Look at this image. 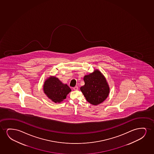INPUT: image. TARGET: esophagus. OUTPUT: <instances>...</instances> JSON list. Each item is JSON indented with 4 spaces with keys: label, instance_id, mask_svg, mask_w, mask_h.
<instances>
[{
    "label": "esophagus",
    "instance_id": "1",
    "mask_svg": "<svg viewBox=\"0 0 154 154\" xmlns=\"http://www.w3.org/2000/svg\"><path fill=\"white\" fill-rule=\"evenodd\" d=\"M73 89H74V90H75V91H77V90H78V87H74V88H73Z\"/></svg>",
    "mask_w": 154,
    "mask_h": 154
}]
</instances>
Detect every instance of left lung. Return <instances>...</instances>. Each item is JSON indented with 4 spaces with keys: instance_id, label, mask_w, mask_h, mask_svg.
I'll list each match as a JSON object with an SVG mask.
<instances>
[{
    "instance_id": "left-lung-1",
    "label": "left lung",
    "mask_w": 154,
    "mask_h": 154,
    "mask_svg": "<svg viewBox=\"0 0 154 154\" xmlns=\"http://www.w3.org/2000/svg\"><path fill=\"white\" fill-rule=\"evenodd\" d=\"M85 85L80 87L83 95L89 103L97 105L105 100L109 93V88L104 76L99 70L84 77Z\"/></svg>"
}]
</instances>
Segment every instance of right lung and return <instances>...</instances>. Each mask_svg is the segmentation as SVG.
I'll return each mask as SVG.
<instances>
[{"instance_id":"add662e5","label":"right lung","mask_w":154,"mask_h":154,"mask_svg":"<svg viewBox=\"0 0 154 154\" xmlns=\"http://www.w3.org/2000/svg\"><path fill=\"white\" fill-rule=\"evenodd\" d=\"M44 91L49 98L55 103H60L66 98L71 89L55 77H51L45 82Z\"/></svg>"}]
</instances>
